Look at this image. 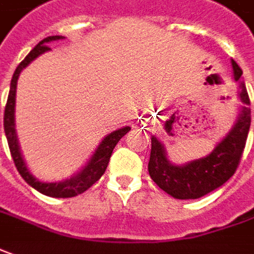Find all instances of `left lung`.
Masks as SVG:
<instances>
[{
  "instance_id": "8db88e82",
  "label": "left lung",
  "mask_w": 254,
  "mask_h": 254,
  "mask_svg": "<svg viewBox=\"0 0 254 254\" xmlns=\"http://www.w3.org/2000/svg\"><path fill=\"white\" fill-rule=\"evenodd\" d=\"M234 80L239 84L238 97L242 101L239 114L229 132L206 157L186 164H174L161 140L151 136L149 174L160 189L179 200L199 199L222 186L235 174L250 129L249 96L242 80V69L231 60Z\"/></svg>"
}]
</instances>
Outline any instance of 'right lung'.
Listing matches in <instances>:
<instances>
[{"label":"right lung","mask_w":254,"mask_h":254,"mask_svg":"<svg viewBox=\"0 0 254 254\" xmlns=\"http://www.w3.org/2000/svg\"><path fill=\"white\" fill-rule=\"evenodd\" d=\"M65 39L64 36H50L46 37L44 40H41L36 47L33 48L29 54L26 55V58L18 65V68L15 69L13 76L11 80V89L8 94V101L5 105L4 114V130L8 146L11 150V156L13 158V163L16 165V170L19 171L20 177L26 181V184L32 186L33 189H36L37 192L43 193L50 197H73L80 193L86 192L90 186H93L97 182L100 178L103 177V174L107 170L108 161L111 158L114 147L117 146V143L130 130V127H125L117 129L111 133H108L103 140L100 141L97 149L94 150V153L87 160V163L84 164L76 174H73L70 178H66L60 182H43L39 181L37 178L33 175L29 171L27 165L25 163V158L22 156V151L19 147V140L16 136V129H15V104H16V86H18L19 75L22 73V70L30 65L37 57L41 54L50 51L51 48L48 47V43Z\"/></svg>","instance_id":"add662e5"}]
</instances>
